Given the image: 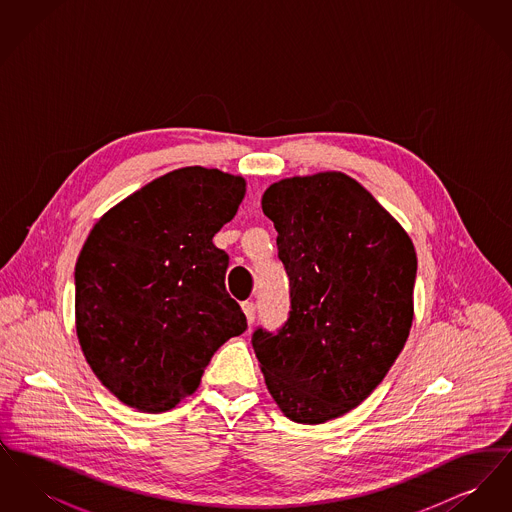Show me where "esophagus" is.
<instances>
[{"mask_svg":"<svg viewBox=\"0 0 512 512\" xmlns=\"http://www.w3.org/2000/svg\"><path fill=\"white\" fill-rule=\"evenodd\" d=\"M242 309H244L247 324L251 326V324L255 322V311H257V305H255L253 301H245V303H242Z\"/></svg>","mask_w":512,"mask_h":512,"instance_id":"obj_1","label":"esophagus"}]
</instances>
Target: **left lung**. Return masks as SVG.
<instances>
[{
	"label": "left lung",
	"mask_w": 512,
	"mask_h": 512,
	"mask_svg": "<svg viewBox=\"0 0 512 512\" xmlns=\"http://www.w3.org/2000/svg\"><path fill=\"white\" fill-rule=\"evenodd\" d=\"M263 213L278 232L290 313L276 332L259 326L251 343L282 413L322 424L361 405L409 338L413 242L341 172L272 184Z\"/></svg>",
	"instance_id": "1"
}]
</instances>
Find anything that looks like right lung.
Returning <instances> with one entry per match:
<instances>
[{
	"label": "right lung",
	"instance_id": "1",
	"mask_svg": "<svg viewBox=\"0 0 512 512\" xmlns=\"http://www.w3.org/2000/svg\"><path fill=\"white\" fill-rule=\"evenodd\" d=\"M244 178L186 167L105 213L76 268V334L101 384L147 413L192 395L220 345L247 330L213 244L234 219Z\"/></svg>",
	"mask_w": 512,
	"mask_h": 512
}]
</instances>
